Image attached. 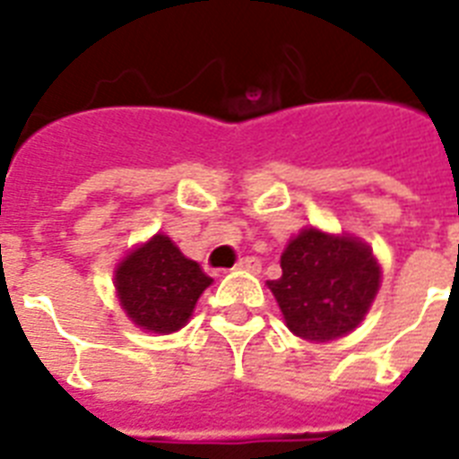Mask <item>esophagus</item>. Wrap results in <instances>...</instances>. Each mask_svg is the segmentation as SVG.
<instances>
[{
  "instance_id": "34e87169",
  "label": "esophagus",
  "mask_w": 459,
  "mask_h": 459,
  "mask_svg": "<svg viewBox=\"0 0 459 459\" xmlns=\"http://www.w3.org/2000/svg\"><path fill=\"white\" fill-rule=\"evenodd\" d=\"M236 266L238 269H243V272H250V273H259V269H262V264H259L257 257H243Z\"/></svg>"
}]
</instances>
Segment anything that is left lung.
Here are the masks:
<instances>
[{"label": "left lung", "mask_w": 459, "mask_h": 459, "mask_svg": "<svg viewBox=\"0 0 459 459\" xmlns=\"http://www.w3.org/2000/svg\"><path fill=\"white\" fill-rule=\"evenodd\" d=\"M281 279L266 286L295 335L328 342L355 331L381 288V266L359 238L302 229L281 255Z\"/></svg>", "instance_id": "left-lung-1"}]
</instances>
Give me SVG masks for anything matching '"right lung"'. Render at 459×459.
I'll list each match as a JSON object with an SVG mask.
<instances>
[{
	"label": "right lung",
	"instance_id": "1",
	"mask_svg": "<svg viewBox=\"0 0 459 459\" xmlns=\"http://www.w3.org/2000/svg\"><path fill=\"white\" fill-rule=\"evenodd\" d=\"M118 302L135 326L152 333H173L187 324L212 286L202 266L187 259L171 238L157 233L118 262L114 272Z\"/></svg>",
	"mask_w": 459,
	"mask_h": 459
}]
</instances>
